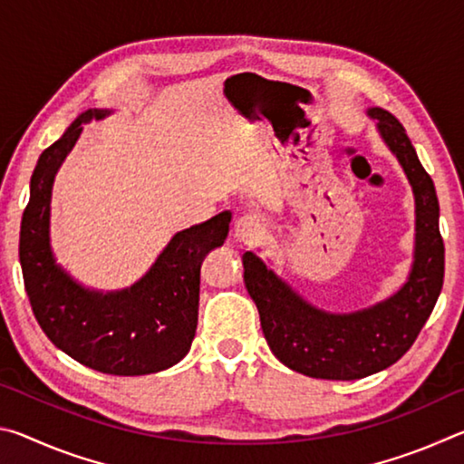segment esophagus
I'll list each match as a JSON object with an SVG mask.
<instances>
[{
	"mask_svg": "<svg viewBox=\"0 0 464 464\" xmlns=\"http://www.w3.org/2000/svg\"><path fill=\"white\" fill-rule=\"evenodd\" d=\"M266 223L260 215H243L235 223V237L243 243H254L264 235Z\"/></svg>",
	"mask_w": 464,
	"mask_h": 464,
	"instance_id": "34e87169",
	"label": "esophagus"
}]
</instances>
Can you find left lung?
Returning <instances> with one entry per match:
<instances>
[{
    "label": "left lung",
    "mask_w": 464,
    "mask_h": 464,
    "mask_svg": "<svg viewBox=\"0 0 464 464\" xmlns=\"http://www.w3.org/2000/svg\"><path fill=\"white\" fill-rule=\"evenodd\" d=\"M366 114L403 168L415 198L413 262L401 288L371 307L332 313L304 301L254 251L243 254V280L272 354L311 379L356 381L395 364L411 348L442 290L444 243L434 182L403 124L382 108H368Z\"/></svg>",
    "instance_id": "8db88e82"
}]
</instances>
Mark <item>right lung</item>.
Returning <instances> with one entry per match:
<instances>
[{"label": "right lung", "instance_id": "right-lung-1", "mask_svg": "<svg viewBox=\"0 0 464 464\" xmlns=\"http://www.w3.org/2000/svg\"><path fill=\"white\" fill-rule=\"evenodd\" d=\"M110 114L108 108L85 110L38 157L20 227V264L38 325L59 350L98 372L139 376L166 371L190 350L200 266L225 243L231 213L178 231L135 285L104 293L77 282L51 247L53 184L83 124Z\"/></svg>", "mask_w": 464, "mask_h": 464}]
</instances>
